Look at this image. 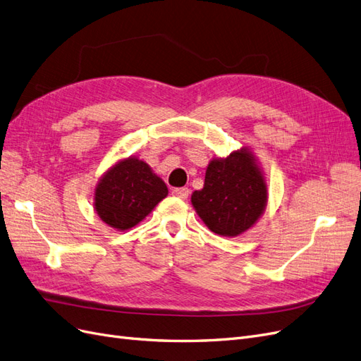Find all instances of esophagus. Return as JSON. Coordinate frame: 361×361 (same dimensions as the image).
<instances>
[{
  "instance_id": "1",
  "label": "esophagus",
  "mask_w": 361,
  "mask_h": 361,
  "mask_svg": "<svg viewBox=\"0 0 361 361\" xmlns=\"http://www.w3.org/2000/svg\"><path fill=\"white\" fill-rule=\"evenodd\" d=\"M173 196H177V197H181V200H185V197L189 196V189L188 188H177V189H172V192H171Z\"/></svg>"
}]
</instances>
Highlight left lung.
Wrapping results in <instances>:
<instances>
[{"label": "left lung", "instance_id": "left-lung-1", "mask_svg": "<svg viewBox=\"0 0 361 361\" xmlns=\"http://www.w3.org/2000/svg\"><path fill=\"white\" fill-rule=\"evenodd\" d=\"M269 193L264 172L247 147L216 157L207 166L201 190L192 193V205L214 234L237 237L264 214Z\"/></svg>", "mask_w": 361, "mask_h": 361}]
</instances>
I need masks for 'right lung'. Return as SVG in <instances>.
<instances>
[{"label": "right lung", "mask_w": 361, "mask_h": 361, "mask_svg": "<svg viewBox=\"0 0 361 361\" xmlns=\"http://www.w3.org/2000/svg\"><path fill=\"white\" fill-rule=\"evenodd\" d=\"M166 195L165 181L144 160L130 156L103 173L96 185L94 208L108 226L126 231L142 222Z\"/></svg>", "instance_id": "right-lung-1"}]
</instances>
